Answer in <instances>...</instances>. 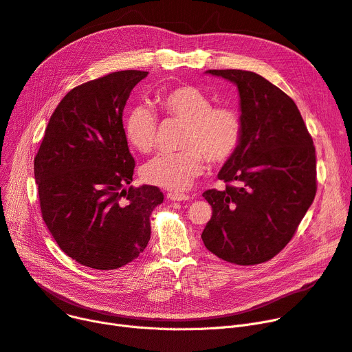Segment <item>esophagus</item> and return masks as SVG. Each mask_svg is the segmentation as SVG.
<instances>
[{
  "label": "esophagus",
  "mask_w": 352,
  "mask_h": 352,
  "mask_svg": "<svg viewBox=\"0 0 352 352\" xmlns=\"http://www.w3.org/2000/svg\"><path fill=\"white\" fill-rule=\"evenodd\" d=\"M166 198L171 201H187L190 197L187 194H177V192H168L166 194Z\"/></svg>",
  "instance_id": "esophagus-1"
}]
</instances>
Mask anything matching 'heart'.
Returning a JSON list of instances; mask_svg holds the SVG:
<instances>
[{
    "instance_id": "obj_1",
    "label": "heart",
    "mask_w": 352,
    "mask_h": 352,
    "mask_svg": "<svg viewBox=\"0 0 352 352\" xmlns=\"http://www.w3.org/2000/svg\"><path fill=\"white\" fill-rule=\"evenodd\" d=\"M165 118L184 122L178 153H162L148 161L141 171L142 179L164 190L181 192L211 164L228 161L243 141V118L232 105H214L211 96L195 85H178L157 97ZM158 118L146 105L128 111L124 120L126 141L137 151L148 153L155 144Z\"/></svg>"
}]
</instances>
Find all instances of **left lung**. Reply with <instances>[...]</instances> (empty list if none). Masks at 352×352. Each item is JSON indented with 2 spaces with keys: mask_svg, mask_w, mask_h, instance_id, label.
<instances>
[{
  "mask_svg": "<svg viewBox=\"0 0 352 352\" xmlns=\"http://www.w3.org/2000/svg\"><path fill=\"white\" fill-rule=\"evenodd\" d=\"M238 87L243 141L207 190L212 217L201 234L207 250L236 265L265 263L291 241L317 192L316 146L295 105L264 77L208 69Z\"/></svg>",
  "mask_w": 352,
  "mask_h": 352,
  "instance_id": "8db88e82",
  "label": "left lung"
}]
</instances>
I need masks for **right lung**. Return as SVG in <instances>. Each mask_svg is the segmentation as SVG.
<instances>
[{
  "label": "right lung",
  "instance_id": "right-lung-1",
  "mask_svg": "<svg viewBox=\"0 0 352 352\" xmlns=\"http://www.w3.org/2000/svg\"><path fill=\"white\" fill-rule=\"evenodd\" d=\"M146 71L126 69L72 88L51 116L34 175L44 223L81 265L117 270L145 250L151 215L164 201L154 186L131 184L122 111Z\"/></svg>",
  "mask_w": 352,
  "mask_h": 352
}]
</instances>
